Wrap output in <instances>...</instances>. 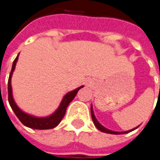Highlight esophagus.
<instances>
[{"instance_id":"esophagus-1","label":"esophagus","mask_w":160,"mask_h":160,"mask_svg":"<svg viewBox=\"0 0 160 160\" xmlns=\"http://www.w3.org/2000/svg\"><path fill=\"white\" fill-rule=\"evenodd\" d=\"M91 83H92V82H91L90 80H88V81H87V85H91Z\"/></svg>"}]
</instances>
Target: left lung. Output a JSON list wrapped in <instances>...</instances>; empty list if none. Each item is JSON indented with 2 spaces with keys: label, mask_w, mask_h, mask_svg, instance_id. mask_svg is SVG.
Segmentation results:
<instances>
[{
  "label": "left lung",
  "mask_w": 160,
  "mask_h": 160,
  "mask_svg": "<svg viewBox=\"0 0 160 160\" xmlns=\"http://www.w3.org/2000/svg\"><path fill=\"white\" fill-rule=\"evenodd\" d=\"M91 114H92V121H93V124L95 125V127H96L99 131H101V132H106V133H110V134H124V133H128V132H132V131H133V130H135V129L137 128V127H136V128H134V129H132V130L126 131V132H114V131H111V130L107 129L106 127H104L102 124L99 123V121L97 120V118H96L95 116H94L93 109H92V106L91 107Z\"/></svg>",
  "instance_id": "obj_1"
}]
</instances>
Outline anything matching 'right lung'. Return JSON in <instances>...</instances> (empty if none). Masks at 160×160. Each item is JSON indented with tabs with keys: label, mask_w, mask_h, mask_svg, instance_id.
Returning a JSON list of instances; mask_svg holds the SVG:
<instances>
[{
	"label": "right lung",
	"mask_w": 160,
	"mask_h": 160,
	"mask_svg": "<svg viewBox=\"0 0 160 160\" xmlns=\"http://www.w3.org/2000/svg\"><path fill=\"white\" fill-rule=\"evenodd\" d=\"M19 55V53H18ZM18 55L16 56L15 61L13 62V66H12V70L9 76V80H8V101L9 104L12 108V109L14 110L16 117L19 118V120L27 127L31 128V129H36V130H49V129H52L54 127H56L60 121L62 120V118H64L66 111H67V108L68 107V105L70 104V102L75 98L77 92H79V90L81 89L83 86H80L79 88L68 92L67 94H65V96L63 97L58 108L53 112L52 115L47 116V117H35L32 115H29L23 110H21L17 105L16 104L14 97H13V91H12V85H11V79H12V75L13 72L15 71L16 68V65L17 60H18Z\"/></svg>",
	"instance_id": "right-lung-1"
}]
</instances>
